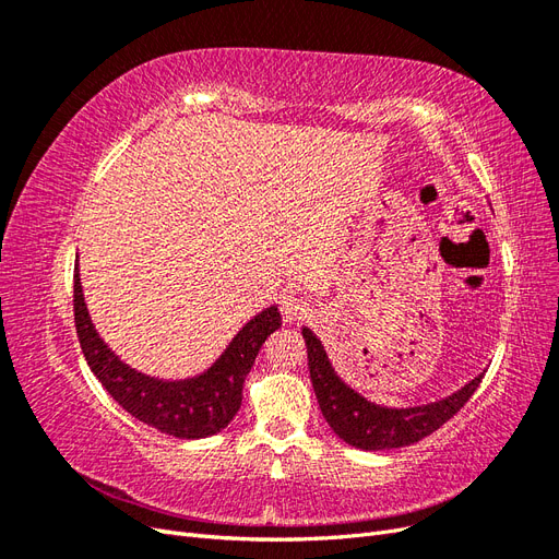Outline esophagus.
Wrapping results in <instances>:
<instances>
[{
    "instance_id": "obj_1",
    "label": "esophagus",
    "mask_w": 559,
    "mask_h": 559,
    "mask_svg": "<svg viewBox=\"0 0 559 559\" xmlns=\"http://www.w3.org/2000/svg\"><path fill=\"white\" fill-rule=\"evenodd\" d=\"M282 314L286 321H300V319H308L314 314V306L298 294H289L282 300Z\"/></svg>"
}]
</instances>
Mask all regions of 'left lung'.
<instances>
[{"label": "left lung", "mask_w": 559, "mask_h": 559, "mask_svg": "<svg viewBox=\"0 0 559 559\" xmlns=\"http://www.w3.org/2000/svg\"><path fill=\"white\" fill-rule=\"evenodd\" d=\"M302 337L308 345L310 380L321 415L341 441L359 450H394L421 441L462 408L485 376L483 370L443 399L396 408L370 401L337 376L324 343L310 326H302Z\"/></svg>", "instance_id": "left-lung-1"}]
</instances>
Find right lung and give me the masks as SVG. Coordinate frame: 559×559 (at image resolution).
<instances>
[{
  "instance_id": "1",
  "label": "right lung",
  "mask_w": 559,
  "mask_h": 559,
  "mask_svg": "<svg viewBox=\"0 0 559 559\" xmlns=\"http://www.w3.org/2000/svg\"><path fill=\"white\" fill-rule=\"evenodd\" d=\"M74 321L95 378L114 401L144 425L177 438H207L230 425L242 403V384L267 335L282 326L280 306L253 314L216 361L189 378H156L126 364L97 333L74 267Z\"/></svg>"
}]
</instances>
